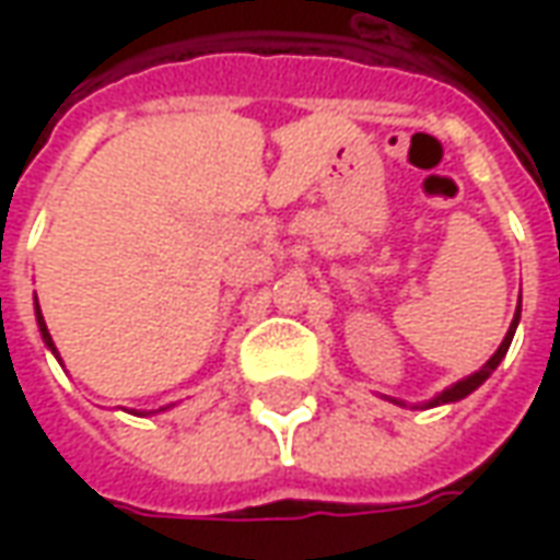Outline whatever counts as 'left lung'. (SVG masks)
<instances>
[{
    "label": "left lung",
    "instance_id": "1",
    "mask_svg": "<svg viewBox=\"0 0 560 560\" xmlns=\"http://www.w3.org/2000/svg\"><path fill=\"white\" fill-rule=\"evenodd\" d=\"M518 317H522V296H518V308H516V315H513V324H510V329H506L504 341L498 345V351H494L492 357L486 360V365H482L480 372H474V375L462 377V381H456L453 387L441 389V393H438L434 399L420 401V405H411V408H420V411H425V408H438V405H453V401H462V399H465V396H470L474 389L482 387V381L492 375L494 369L501 365V360H504V357H506V351H510V341H513V336H516ZM384 399H389V401H393V405H401V408H405V401H401V399H393V396H384Z\"/></svg>",
    "mask_w": 560,
    "mask_h": 560
}]
</instances>
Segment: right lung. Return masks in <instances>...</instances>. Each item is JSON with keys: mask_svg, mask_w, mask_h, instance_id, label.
Returning a JSON list of instances; mask_svg holds the SVG:
<instances>
[{"mask_svg": "<svg viewBox=\"0 0 560 560\" xmlns=\"http://www.w3.org/2000/svg\"><path fill=\"white\" fill-rule=\"evenodd\" d=\"M35 320H38V332H42L44 345H47V348H50V353H54L56 360L62 363V357H59L54 339H50V329H47V324H44V315H42V305H38V296H35ZM167 408H173V405H164V408H159V411H128V413H135V417H149V413H161V411H167Z\"/></svg>", "mask_w": 560, "mask_h": 560, "instance_id": "1", "label": "right lung"}]
</instances>
